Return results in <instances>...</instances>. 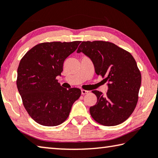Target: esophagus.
I'll use <instances>...</instances> for the list:
<instances>
[{
	"label": "esophagus",
	"mask_w": 158,
	"mask_h": 158,
	"mask_svg": "<svg viewBox=\"0 0 158 158\" xmlns=\"http://www.w3.org/2000/svg\"><path fill=\"white\" fill-rule=\"evenodd\" d=\"M88 93H89L88 91H86V90H84V89L81 90V94H82V95L87 94H88Z\"/></svg>",
	"instance_id": "34e87169"
}]
</instances>
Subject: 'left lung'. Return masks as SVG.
<instances>
[{"label": "left lung", "instance_id": "8db88e82", "mask_svg": "<svg viewBox=\"0 0 158 158\" xmlns=\"http://www.w3.org/2000/svg\"><path fill=\"white\" fill-rule=\"evenodd\" d=\"M77 53L91 59L97 75L105 77L108 90L106 95L93 91L97 102L90 107L91 117L104 126L124 122L134 112L141 84L136 62L129 52L107 41H83Z\"/></svg>", "mask_w": 158, "mask_h": 158}]
</instances>
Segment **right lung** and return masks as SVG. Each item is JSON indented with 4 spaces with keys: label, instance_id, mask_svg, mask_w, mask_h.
Masks as SVG:
<instances>
[{
    "label": "right lung",
    "instance_id": "obj_1",
    "mask_svg": "<svg viewBox=\"0 0 158 158\" xmlns=\"http://www.w3.org/2000/svg\"><path fill=\"white\" fill-rule=\"evenodd\" d=\"M80 43L39 44L20 60L17 69V89L25 109L37 123L47 127L62 124L81 96L79 89H64L56 79L61 76L64 61Z\"/></svg>",
    "mask_w": 158,
    "mask_h": 158
}]
</instances>
